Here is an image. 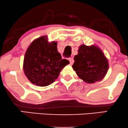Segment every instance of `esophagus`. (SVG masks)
Wrapping results in <instances>:
<instances>
[{
    "label": "esophagus",
    "instance_id": "esophagus-1",
    "mask_svg": "<svg viewBox=\"0 0 128 128\" xmlns=\"http://www.w3.org/2000/svg\"><path fill=\"white\" fill-rule=\"evenodd\" d=\"M69 61H70V65H72L73 64V62H74V60H73V58H70L68 59Z\"/></svg>",
    "mask_w": 128,
    "mask_h": 128
}]
</instances>
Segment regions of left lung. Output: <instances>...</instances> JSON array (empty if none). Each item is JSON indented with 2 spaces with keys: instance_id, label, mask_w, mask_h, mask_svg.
I'll use <instances>...</instances> for the list:
<instances>
[{
  "instance_id": "8db88e82",
  "label": "left lung",
  "mask_w": 128,
  "mask_h": 128,
  "mask_svg": "<svg viewBox=\"0 0 128 128\" xmlns=\"http://www.w3.org/2000/svg\"><path fill=\"white\" fill-rule=\"evenodd\" d=\"M74 61L73 70L79 78L88 84L102 80L109 68L108 59L102 50L95 44L80 45Z\"/></svg>"
}]
</instances>
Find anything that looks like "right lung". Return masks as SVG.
Instances as JSON below:
<instances>
[{
  "label": "right lung",
  "mask_w": 128,
  "mask_h": 128,
  "mask_svg": "<svg viewBox=\"0 0 128 128\" xmlns=\"http://www.w3.org/2000/svg\"><path fill=\"white\" fill-rule=\"evenodd\" d=\"M69 64L58 52L57 42L48 41V36L32 42L26 50L23 71L30 82L36 86H46L58 78L61 70Z\"/></svg>",
  "instance_id": "1"
}]
</instances>
